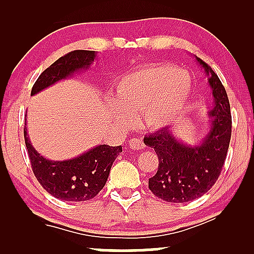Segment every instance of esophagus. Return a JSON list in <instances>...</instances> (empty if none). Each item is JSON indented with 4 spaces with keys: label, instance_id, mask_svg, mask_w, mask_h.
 Segmentation results:
<instances>
[{
    "label": "esophagus",
    "instance_id": "34e87169",
    "mask_svg": "<svg viewBox=\"0 0 254 254\" xmlns=\"http://www.w3.org/2000/svg\"><path fill=\"white\" fill-rule=\"evenodd\" d=\"M128 145H130L131 149H142L145 147L144 141L139 138H132L128 140Z\"/></svg>",
    "mask_w": 254,
    "mask_h": 254
}]
</instances>
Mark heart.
I'll use <instances>...</instances> for the list:
<instances>
[{
  "instance_id": "obj_1",
  "label": "heart",
  "mask_w": 254,
  "mask_h": 254,
  "mask_svg": "<svg viewBox=\"0 0 254 254\" xmlns=\"http://www.w3.org/2000/svg\"><path fill=\"white\" fill-rule=\"evenodd\" d=\"M119 101L109 99L107 108L123 126H131V113H140L151 128L176 122L190 102L192 79L188 71L171 64L142 66L124 76L116 87Z\"/></svg>"
}]
</instances>
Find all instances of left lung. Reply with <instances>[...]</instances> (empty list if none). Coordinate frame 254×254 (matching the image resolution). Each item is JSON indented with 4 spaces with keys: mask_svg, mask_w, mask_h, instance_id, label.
<instances>
[{
    "mask_svg": "<svg viewBox=\"0 0 254 254\" xmlns=\"http://www.w3.org/2000/svg\"><path fill=\"white\" fill-rule=\"evenodd\" d=\"M195 60L205 71L213 96L206 135L197 144H185L175 137L173 127H166L144 138L159 158L158 171L148 180V188L168 202L192 201L210 190L220 176L229 148L231 114L227 92L212 67L197 56Z\"/></svg>",
    "mask_w": 254,
    "mask_h": 254,
    "instance_id": "obj_1",
    "label": "left lung"
}]
</instances>
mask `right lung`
I'll use <instances>...</instances> for the list:
<instances>
[{
  "instance_id": "right-lung-1",
  "label": "right lung",
  "mask_w": 254,
  "mask_h": 254,
  "mask_svg": "<svg viewBox=\"0 0 254 254\" xmlns=\"http://www.w3.org/2000/svg\"><path fill=\"white\" fill-rule=\"evenodd\" d=\"M95 59L96 53L93 51H73L60 57L39 76L31 95L74 73L88 70ZM24 138L32 169L39 183L49 194L64 201H85L94 198L105 187L110 168L122 152V146L98 145L73 159L63 161L46 159L32 145L27 134L26 117Z\"/></svg>"
}]
</instances>
